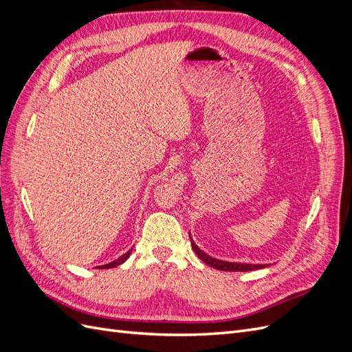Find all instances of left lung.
I'll return each mask as SVG.
<instances>
[{"label":"left lung","mask_w":352,"mask_h":352,"mask_svg":"<svg viewBox=\"0 0 352 352\" xmlns=\"http://www.w3.org/2000/svg\"><path fill=\"white\" fill-rule=\"evenodd\" d=\"M190 245H192V250L195 251V254L198 257L204 261L206 264H208L210 267L217 269L221 272H250V270H255V269H263L267 267V264H248V263H229V261H223V260H217L210 257L208 254H206L202 250H199L195 242L190 238Z\"/></svg>","instance_id":"obj_1"}]
</instances>
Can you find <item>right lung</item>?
Masks as SVG:
<instances>
[{
	"instance_id": "add662e5",
	"label": "right lung",
	"mask_w": 352,
	"mask_h": 352,
	"mask_svg": "<svg viewBox=\"0 0 352 352\" xmlns=\"http://www.w3.org/2000/svg\"><path fill=\"white\" fill-rule=\"evenodd\" d=\"M131 252H132V250H129L127 252H124L123 255H120L119 258L117 260H114V261H111V263H109V264H104V265H98V269H113V267H117V265H120V264H123L127 258H129V255H131Z\"/></svg>"
}]
</instances>
